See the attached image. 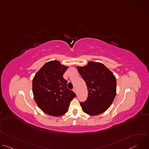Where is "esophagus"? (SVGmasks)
<instances>
[{
  "mask_svg": "<svg viewBox=\"0 0 149 149\" xmlns=\"http://www.w3.org/2000/svg\"><path fill=\"white\" fill-rule=\"evenodd\" d=\"M73 91H74V92L75 94H77V89H76L75 88H74L73 89Z\"/></svg>",
  "mask_w": 149,
  "mask_h": 149,
  "instance_id": "obj_1",
  "label": "esophagus"
}]
</instances>
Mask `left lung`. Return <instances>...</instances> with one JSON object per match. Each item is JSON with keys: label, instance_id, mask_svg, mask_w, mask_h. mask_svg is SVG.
I'll return each instance as SVG.
<instances>
[{"label": "left lung", "instance_id": "1", "mask_svg": "<svg viewBox=\"0 0 149 149\" xmlns=\"http://www.w3.org/2000/svg\"><path fill=\"white\" fill-rule=\"evenodd\" d=\"M88 89V97L80 102L82 111L97 116L107 110L116 95V78L102 63L90 61L84 67H77Z\"/></svg>", "mask_w": 149, "mask_h": 149}]
</instances>
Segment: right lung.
<instances>
[{
    "label": "right lung",
    "mask_w": 149,
    "mask_h": 149,
    "mask_svg": "<svg viewBox=\"0 0 149 149\" xmlns=\"http://www.w3.org/2000/svg\"><path fill=\"white\" fill-rule=\"evenodd\" d=\"M68 67L58 61L47 62L32 81L34 99L39 109L50 116L58 117L68 111L70 102L76 94L67 88L63 77Z\"/></svg>",
    "instance_id": "right-lung-1"
}]
</instances>
